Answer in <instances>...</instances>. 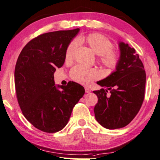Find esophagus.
<instances>
[{"label":"esophagus","instance_id":"obj_1","mask_svg":"<svg viewBox=\"0 0 160 160\" xmlns=\"http://www.w3.org/2000/svg\"><path fill=\"white\" fill-rule=\"evenodd\" d=\"M85 92H86V93H90L91 90L88 88V87L86 86V87H85Z\"/></svg>","mask_w":160,"mask_h":160}]
</instances>
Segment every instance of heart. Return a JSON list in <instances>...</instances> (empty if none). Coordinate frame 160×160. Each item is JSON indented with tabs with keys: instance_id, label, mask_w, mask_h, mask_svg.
<instances>
[{
	"instance_id": "b5f03b06",
	"label": "heart",
	"mask_w": 160,
	"mask_h": 160,
	"mask_svg": "<svg viewBox=\"0 0 160 160\" xmlns=\"http://www.w3.org/2000/svg\"><path fill=\"white\" fill-rule=\"evenodd\" d=\"M79 43L88 46L92 52L99 55V60L105 66L111 69H114L120 62V54L118 52L113 49V44L106 36L99 33H92L78 40ZM76 47V42L72 41L66 48L65 54L66 61L72 59L74 50ZM71 78L79 83L88 85L93 80L100 78V72L96 68H87L78 65L72 68L70 72Z\"/></svg>"
}]
</instances>
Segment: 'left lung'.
Masks as SVG:
<instances>
[{
	"instance_id": "obj_1",
	"label": "left lung",
	"mask_w": 160,
	"mask_h": 160,
	"mask_svg": "<svg viewBox=\"0 0 160 160\" xmlns=\"http://www.w3.org/2000/svg\"><path fill=\"white\" fill-rule=\"evenodd\" d=\"M120 62L115 72L97 82L106 88L94 91L98 102L94 106L95 118L104 128H121L128 125L139 112L144 100V66L134 48L119 43Z\"/></svg>"
}]
</instances>
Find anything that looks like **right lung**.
<instances>
[{
	"label": "right lung",
	"mask_w": 160,
	"mask_h": 160,
	"mask_svg": "<svg viewBox=\"0 0 160 160\" xmlns=\"http://www.w3.org/2000/svg\"><path fill=\"white\" fill-rule=\"evenodd\" d=\"M79 31H57L38 36L24 46L16 62L18 104L26 120L44 132L62 130L85 94L83 87L77 82L57 86L54 80L56 68L63 65L66 48Z\"/></svg>",
	"instance_id": "1"
}]
</instances>
